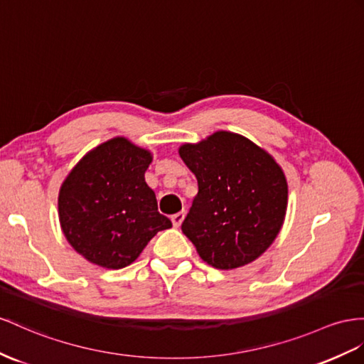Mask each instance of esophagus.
Masks as SVG:
<instances>
[{
  "label": "esophagus",
  "mask_w": 364,
  "mask_h": 364,
  "mask_svg": "<svg viewBox=\"0 0 364 364\" xmlns=\"http://www.w3.org/2000/svg\"><path fill=\"white\" fill-rule=\"evenodd\" d=\"M184 215H186L184 212H178V213H175V215H172V218H171V220H172V225H173L175 228H180L183 220H184Z\"/></svg>",
  "instance_id": "esophagus-1"
}]
</instances>
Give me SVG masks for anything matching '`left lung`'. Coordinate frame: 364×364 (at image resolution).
<instances>
[{"mask_svg":"<svg viewBox=\"0 0 364 364\" xmlns=\"http://www.w3.org/2000/svg\"><path fill=\"white\" fill-rule=\"evenodd\" d=\"M178 154L198 181L183 234L213 267L252 263L274 243L286 217L282 167L264 149L226 130L186 143Z\"/></svg>","mask_w":364,"mask_h":364,"instance_id":"left-lung-1","label":"left lung"}]
</instances>
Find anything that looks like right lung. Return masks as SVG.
Returning a JSON list of instances; mask_svg holds the SVG:
<instances>
[{
  "label": "right lung",
  "instance_id": "add662e5",
  "mask_svg": "<svg viewBox=\"0 0 364 364\" xmlns=\"http://www.w3.org/2000/svg\"><path fill=\"white\" fill-rule=\"evenodd\" d=\"M152 154L115 136L87 152L63 181L58 217L69 245L87 262L126 267L158 232L172 228L144 180Z\"/></svg>",
  "mask_w": 364,
  "mask_h": 364
}]
</instances>
